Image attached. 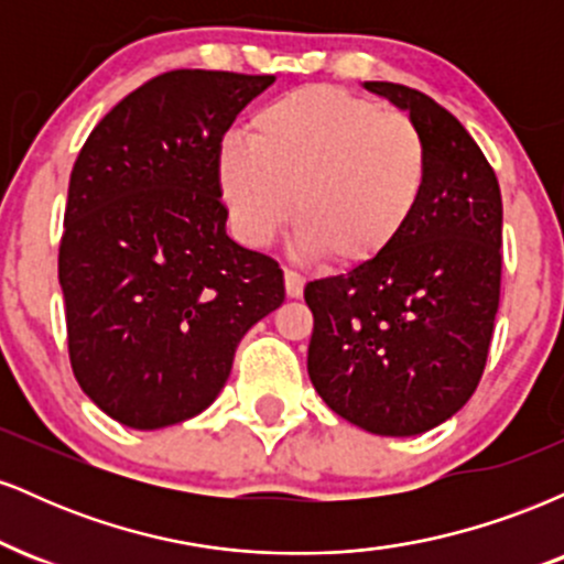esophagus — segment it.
<instances>
[{"instance_id": "34e87169", "label": "esophagus", "mask_w": 564, "mask_h": 564, "mask_svg": "<svg viewBox=\"0 0 564 564\" xmlns=\"http://www.w3.org/2000/svg\"><path fill=\"white\" fill-rule=\"evenodd\" d=\"M283 283H286V294L291 300H300L304 291V275L296 273L294 268H286L283 270Z\"/></svg>"}]
</instances>
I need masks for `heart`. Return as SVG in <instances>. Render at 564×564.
<instances>
[{"label":"heart","instance_id":"1","mask_svg":"<svg viewBox=\"0 0 564 564\" xmlns=\"http://www.w3.org/2000/svg\"><path fill=\"white\" fill-rule=\"evenodd\" d=\"M430 151L403 113L347 89L302 87L251 116L249 140L225 138L217 187L232 232L262 249L294 225L307 251L341 270L398 246L422 209Z\"/></svg>","mask_w":564,"mask_h":564}]
</instances>
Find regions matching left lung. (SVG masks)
Returning <instances> with one entry per match:
<instances>
[{
  "label": "left lung",
  "instance_id": "left-lung-1",
  "mask_svg": "<svg viewBox=\"0 0 564 564\" xmlns=\"http://www.w3.org/2000/svg\"><path fill=\"white\" fill-rule=\"evenodd\" d=\"M364 87L422 129L430 185L390 254L304 286L307 373L349 424L408 437L451 419L480 384L501 294V191L480 145L430 95Z\"/></svg>",
  "mask_w": 564,
  "mask_h": 564
}]
</instances>
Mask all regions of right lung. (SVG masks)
<instances>
[{
    "instance_id": "obj_1",
    "label": "right lung",
    "mask_w": 564,
    "mask_h": 564,
    "mask_svg": "<svg viewBox=\"0 0 564 564\" xmlns=\"http://www.w3.org/2000/svg\"><path fill=\"white\" fill-rule=\"evenodd\" d=\"M275 76L180 68L129 93L76 156L57 278L93 403L161 430L215 403L243 334L281 307L273 257L225 232L217 151Z\"/></svg>"
}]
</instances>
